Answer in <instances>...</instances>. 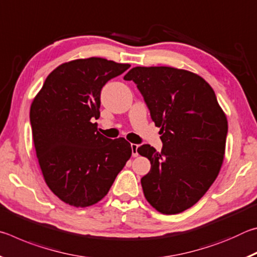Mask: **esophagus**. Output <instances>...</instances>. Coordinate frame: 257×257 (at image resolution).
<instances>
[{"label": "esophagus", "mask_w": 257, "mask_h": 257, "mask_svg": "<svg viewBox=\"0 0 257 257\" xmlns=\"http://www.w3.org/2000/svg\"><path fill=\"white\" fill-rule=\"evenodd\" d=\"M132 153L134 158L138 156V145L137 144H132Z\"/></svg>", "instance_id": "obj_1"}]
</instances>
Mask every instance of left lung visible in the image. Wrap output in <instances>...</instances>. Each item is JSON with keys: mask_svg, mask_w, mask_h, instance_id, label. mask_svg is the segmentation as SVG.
<instances>
[{"mask_svg": "<svg viewBox=\"0 0 257 257\" xmlns=\"http://www.w3.org/2000/svg\"><path fill=\"white\" fill-rule=\"evenodd\" d=\"M144 97L160 127L162 151L151 145L138 153L151 162L142 178L144 195L163 214L196 204L216 179L223 162L228 121L214 90L195 73L171 67H135L123 77Z\"/></svg>", "mask_w": 257, "mask_h": 257, "instance_id": "obj_1", "label": "left lung"}]
</instances>
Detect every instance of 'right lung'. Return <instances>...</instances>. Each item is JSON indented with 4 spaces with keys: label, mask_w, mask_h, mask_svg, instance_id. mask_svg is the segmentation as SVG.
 <instances>
[{
    "label": "right lung",
    "mask_w": 257,
    "mask_h": 257,
    "mask_svg": "<svg viewBox=\"0 0 257 257\" xmlns=\"http://www.w3.org/2000/svg\"><path fill=\"white\" fill-rule=\"evenodd\" d=\"M130 64L79 59L54 69L30 106L36 155L46 185L61 201L86 207L105 196L132 156L124 138L97 132L101 90Z\"/></svg>",
    "instance_id": "obj_1"
}]
</instances>
